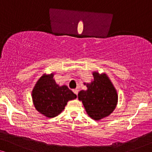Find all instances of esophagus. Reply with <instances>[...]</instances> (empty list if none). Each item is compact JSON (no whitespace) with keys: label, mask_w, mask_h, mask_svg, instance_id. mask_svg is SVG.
<instances>
[{"label":"esophagus","mask_w":152,"mask_h":152,"mask_svg":"<svg viewBox=\"0 0 152 152\" xmlns=\"http://www.w3.org/2000/svg\"><path fill=\"white\" fill-rule=\"evenodd\" d=\"M72 91H73V93L75 95H77L78 94V89H77V88L73 89V90H72Z\"/></svg>","instance_id":"obj_1"}]
</instances>
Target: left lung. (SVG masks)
<instances>
[{
	"label": "left lung",
	"mask_w": 152,
	"mask_h": 152,
	"mask_svg": "<svg viewBox=\"0 0 152 152\" xmlns=\"http://www.w3.org/2000/svg\"><path fill=\"white\" fill-rule=\"evenodd\" d=\"M93 81L84 83L87 90L80 91L79 100L82 101L86 113L92 119L99 120L109 116L118 104L116 89L107 74L93 72Z\"/></svg>",
	"instance_id": "left-lung-1"
}]
</instances>
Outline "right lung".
<instances>
[{
	"label": "right lung",
	"instance_id": "1",
	"mask_svg": "<svg viewBox=\"0 0 152 152\" xmlns=\"http://www.w3.org/2000/svg\"><path fill=\"white\" fill-rule=\"evenodd\" d=\"M53 77L54 73L43 74L37 82L32 92L35 109L47 118L57 116L68 101L77 97L67 86L58 85Z\"/></svg>",
	"mask_w": 152,
	"mask_h": 152
}]
</instances>
